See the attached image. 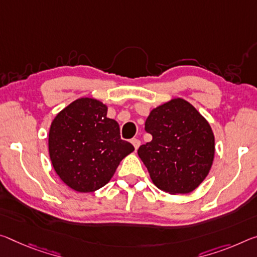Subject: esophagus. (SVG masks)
I'll return each instance as SVG.
<instances>
[{"label":"esophagus","instance_id":"esophagus-1","mask_svg":"<svg viewBox=\"0 0 257 257\" xmlns=\"http://www.w3.org/2000/svg\"><path fill=\"white\" fill-rule=\"evenodd\" d=\"M132 144L134 145V148H135V150H137L138 148H140V145H141V141L137 140V138H133Z\"/></svg>","mask_w":257,"mask_h":257}]
</instances>
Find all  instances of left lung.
<instances>
[{"instance_id":"left-lung-1","label":"left lung","mask_w":257,"mask_h":257,"mask_svg":"<svg viewBox=\"0 0 257 257\" xmlns=\"http://www.w3.org/2000/svg\"><path fill=\"white\" fill-rule=\"evenodd\" d=\"M152 141L137 153L158 189L178 195L194 191L213 166L215 137L209 122L189 101L173 98L150 111Z\"/></svg>"}]
</instances>
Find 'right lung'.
Segmentation results:
<instances>
[{
    "label": "right lung",
    "mask_w": 257,
    "mask_h": 257,
    "mask_svg": "<svg viewBox=\"0 0 257 257\" xmlns=\"http://www.w3.org/2000/svg\"><path fill=\"white\" fill-rule=\"evenodd\" d=\"M49 156L60 180L81 193L95 192L111 181L134 146L120 138L119 123L107 105L81 97L63 108L49 130Z\"/></svg>",
    "instance_id": "obj_1"
}]
</instances>
